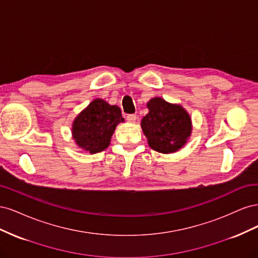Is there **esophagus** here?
I'll return each instance as SVG.
<instances>
[{
	"instance_id": "obj_1",
	"label": "esophagus",
	"mask_w": 258,
	"mask_h": 258,
	"mask_svg": "<svg viewBox=\"0 0 258 258\" xmlns=\"http://www.w3.org/2000/svg\"><path fill=\"white\" fill-rule=\"evenodd\" d=\"M127 120H128L129 122H135V121L137 120V115H135V114L128 115V116H127Z\"/></svg>"
}]
</instances>
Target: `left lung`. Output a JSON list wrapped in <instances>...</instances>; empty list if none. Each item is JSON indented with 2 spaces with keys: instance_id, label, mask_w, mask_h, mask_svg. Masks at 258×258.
<instances>
[{
  "instance_id": "8db88e82",
  "label": "left lung",
  "mask_w": 258,
  "mask_h": 258,
  "mask_svg": "<svg viewBox=\"0 0 258 258\" xmlns=\"http://www.w3.org/2000/svg\"><path fill=\"white\" fill-rule=\"evenodd\" d=\"M148 113L141 120L143 134L154 151L162 154L175 153L191 136L190 115L181 104L167 102L155 97L146 104Z\"/></svg>"
}]
</instances>
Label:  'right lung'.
Here are the masks:
<instances>
[{
    "label": "right lung",
    "mask_w": 258,
    "mask_h": 258,
    "mask_svg": "<svg viewBox=\"0 0 258 258\" xmlns=\"http://www.w3.org/2000/svg\"><path fill=\"white\" fill-rule=\"evenodd\" d=\"M123 121L118 106L108 104L103 99H95L75 117L72 138L83 151L100 153L108 147L117 124Z\"/></svg>",
    "instance_id": "add662e5"
}]
</instances>
